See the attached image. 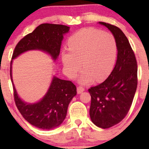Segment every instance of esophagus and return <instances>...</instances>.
Here are the masks:
<instances>
[{"mask_svg": "<svg viewBox=\"0 0 149 149\" xmlns=\"http://www.w3.org/2000/svg\"><path fill=\"white\" fill-rule=\"evenodd\" d=\"M84 91H85V88L82 86H78L77 87V92L78 94H81V93L83 92Z\"/></svg>", "mask_w": 149, "mask_h": 149, "instance_id": "1", "label": "esophagus"}]
</instances>
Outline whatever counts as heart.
Listing matches in <instances>:
<instances>
[{
	"label": "heart",
	"mask_w": 149,
	"mask_h": 149,
	"mask_svg": "<svg viewBox=\"0 0 149 149\" xmlns=\"http://www.w3.org/2000/svg\"><path fill=\"white\" fill-rule=\"evenodd\" d=\"M69 51L61 53L66 75L73 79L82 67L79 77L80 84L86 85L96 79L101 81L108 77L117 58L116 40L111 33L95 28H84L70 36L68 41Z\"/></svg>",
	"instance_id": "heart-1"
}]
</instances>
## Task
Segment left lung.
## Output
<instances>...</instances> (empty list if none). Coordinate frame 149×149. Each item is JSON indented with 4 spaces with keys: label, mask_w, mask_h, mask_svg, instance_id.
<instances>
[{
    "label": "left lung",
    "mask_w": 149,
    "mask_h": 149,
    "mask_svg": "<svg viewBox=\"0 0 149 149\" xmlns=\"http://www.w3.org/2000/svg\"><path fill=\"white\" fill-rule=\"evenodd\" d=\"M115 37L118 56L115 68L103 83L91 87L89 114L91 121L106 129L121 122L127 115L138 84L137 61L128 40L120 28L105 22Z\"/></svg>",
    "instance_id": "8db88e82"
}]
</instances>
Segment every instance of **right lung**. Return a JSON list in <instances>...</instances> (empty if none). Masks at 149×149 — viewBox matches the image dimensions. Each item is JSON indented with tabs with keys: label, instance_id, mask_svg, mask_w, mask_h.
<instances>
[{
	"label": "right lung",
	"instance_id": "add662e5",
	"mask_svg": "<svg viewBox=\"0 0 149 149\" xmlns=\"http://www.w3.org/2000/svg\"><path fill=\"white\" fill-rule=\"evenodd\" d=\"M69 26L53 24H42L18 42L12 55V60L29 50L44 51L54 61L61 50L63 34L68 32ZM12 61L10 75L12 80ZM13 86V96L18 109L25 120L32 125L41 129L50 130L58 127L63 122L68 107L76 95V87L70 81L54 76L47 92L38 102L28 104L22 101Z\"/></svg>",
	"mask_w": 149,
	"mask_h": 149
}]
</instances>
